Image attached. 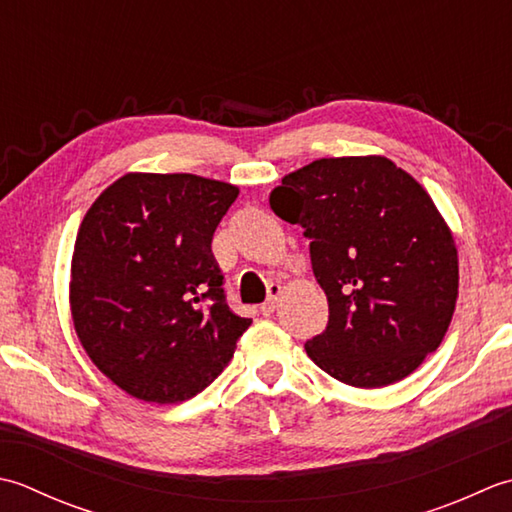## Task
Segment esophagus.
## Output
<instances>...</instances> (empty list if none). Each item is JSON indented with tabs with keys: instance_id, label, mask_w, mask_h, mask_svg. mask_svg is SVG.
Returning <instances> with one entry per match:
<instances>
[{
	"instance_id": "obj_1",
	"label": "esophagus",
	"mask_w": 512,
	"mask_h": 512,
	"mask_svg": "<svg viewBox=\"0 0 512 512\" xmlns=\"http://www.w3.org/2000/svg\"><path fill=\"white\" fill-rule=\"evenodd\" d=\"M278 296H280V285L271 283V285H269V298L263 302V305H260V314H263V316H271V314H274Z\"/></svg>"
}]
</instances>
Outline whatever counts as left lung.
I'll return each mask as SVG.
<instances>
[{"label":"left lung","mask_w":512,"mask_h":512,"mask_svg":"<svg viewBox=\"0 0 512 512\" xmlns=\"http://www.w3.org/2000/svg\"><path fill=\"white\" fill-rule=\"evenodd\" d=\"M269 205L309 238L327 329L307 356L349 387L400 382L451 325L460 269L429 192L387 156L318 159L287 174Z\"/></svg>","instance_id":"8db88e82"}]
</instances>
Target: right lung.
I'll return each instance as SVG.
<instances>
[{"instance_id": "right-lung-1", "label": "right lung", "mask_w": 512, "mask_h": 512, "mask_svg": "<svg viewBox=\"0 0 512 512\" xmlns=\"http://www.w3.org/2000/svg\"><path fill=\"white\" fill-rule=\"evenodd\" d=\"M238 187L196 174L130 172L79 225L70 311L81 347L132 398H194L252 325L229 309L212 254Z\"/></svg>"}]
</instances>
